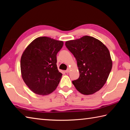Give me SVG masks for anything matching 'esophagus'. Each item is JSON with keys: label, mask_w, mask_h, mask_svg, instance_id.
Listing matches in <instances>:
<instances>
[{"label": "esophagus", "mask_w": 130, "mask_h": 130, "mask_svg": "<svg viewBox=\"0 0 130 130\" xmlns=\"http://www.w3.org/2000/svg\"><path fill=\"white\" fill-rule=\"evenodd\" d=\"M69 72H70V69H68L67 70H65V72H66V73H68Z\"/></svg>", "instance_id": "esophagus-1"}]
</instances>
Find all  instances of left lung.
Returning a JSON list of instances; mask_svg holds the SVG:
<instances>
[{"label": "left lung", "mask_w": 130, "mask_h": 130, "mask_svg": "<svg viewBox=\"0 0 130 130\" xmlns=\"http://www.w3.org/2000/svg\"><path fill=\"white\" fill-rule=\"evenodd\" d=\"M65 46L77 62L80 76L72 81L76 89L85 95L99 91L112 67L108 48L99 39L88 36L67 41Z\"/></svg>", "instance_id": "obj_1"}]
</instances>
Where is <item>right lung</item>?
Wrapping results in <instances>:
<instances>
[{"mask_svg":"<svg viewBox=\"0 0 130 130\" xmlns=\"http://www.w3.org/2000/svg\"><path fill=\"white\" fill-rule=\"evenodd\" d=\"M63 42L49 37H41L32 41L22 55L21 74L31 91L47 95L58 86L62 74L57 67V54Z\"/></svg>","mask_w":130,"mask_h":130,"instance_id":"add662e5","label":"right lung"}]
</instances>
